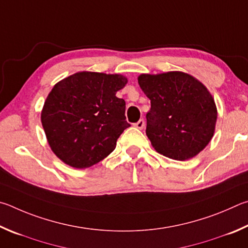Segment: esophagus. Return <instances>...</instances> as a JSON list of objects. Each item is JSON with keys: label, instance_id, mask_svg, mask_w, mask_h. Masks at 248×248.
<instances>
[{"label": "esophagus", "instance_id": "1", "mask_svg": "<svg viewBox=\"0 0 248 248\" xmlns=\"http://www.w3.org/2000/svg\"><path fill=\"white\" fill-rule=\"evenodd\" d=\"M135 127H137L138 129H142L145 127V121L144 120H140L137 122V123H135Z\"/></svg>", "mask_w": 248, "mask_h": 248}]
</instances>
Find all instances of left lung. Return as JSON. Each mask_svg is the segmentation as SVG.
I'll return each mask as SVG.
<instances>
[{"label": "left lung", "mask_w": 248, "mask_h": 248, "mask_svg": "<svg viewBox=\"0 0 248 248\" xmlns=\"http://www.w3.org/2000/svg\"><path fill=\"white\" fill-rule=\"evenodd\" d=\"M138 84L150 99L146 135L155 151L185 161L214 137L218 112L209 90L183 72L141 74Z\"/></svg>", "instance_id": "left-lung-1"}]
</instances>
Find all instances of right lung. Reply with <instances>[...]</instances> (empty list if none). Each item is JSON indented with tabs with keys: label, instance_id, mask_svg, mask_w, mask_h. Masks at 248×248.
Listing matches in <instances>:
<instances>
[{
	"label": "right lung",
	"instance_id": "obj_1",
	"mask_svg": "<svg viewBox=\"0 0 248 248\" xmlns=\"http://www.w3.org/2000/svg\"><path fill=\"white\" fill-rule=\"evenodd\" d=\"M127 84L120 74L78 72L55 84L41 111L51 150L67 166L86 169L107 158L131 126L116 93Z\"/></svg>",
	"mask_w": 248,
	"mask_h": 248
}]
</instances>
